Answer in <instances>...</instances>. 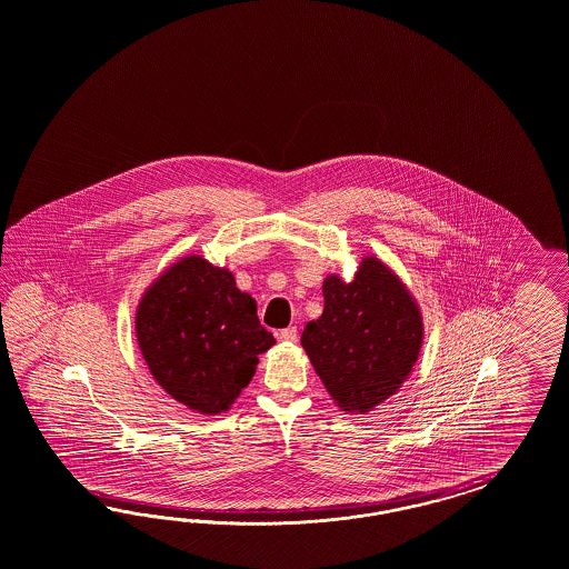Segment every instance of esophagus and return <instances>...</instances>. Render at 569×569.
Instances as JSON below:
<instances>
[{
    "label": "esophagus",
    "mask_w": 569,
    "mask_h": 569,
    "mask_svg": "<svg viewBox=\"0 0 569 569\" xmlns=\"http://www.w3.org/2000/svg\"><path fill=\"white\" fill-rule=\"evenodd\" d=\"M277 336H279L281 342H296L298 340V329L293 328V326L292 328L281 329Z\"/></svg>",
    "instance_id": "34e87169"
}]
</instances>
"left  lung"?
<instances>
[{"mask_svg": "<svg viewBox=\"0 0 569 569\" xmlns=\"http://www.w3.org/2000/svg\"><path fill=\"white\" fill-rule=\"evenodd\" d=\"M326 309L300 342L329 397L348 413H367L413 371L423 345L411 292L381 260L365 257L352 281H323Z\"/></svg>", "mask_w": 569, "mask_h": 569, "instance_id": "left-lung-1", "label": "left lung"}]
</instances>
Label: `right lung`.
Here are the masks:
<instances>
[{
    "label": "right lung",
    "mask_w": 569,
    "mask_h": 569,
    "mask_svg": "<svg viewBox=\"0 0 569 569\" xmlns=\"http://www.w3.org/2000/svg\"><path fill=\"white\" fill-rule=\"evenodd\" d=\"M139 350L156 381L202 415L227 411L276 345L257 302L202 257L174 262L143 293L136 315Z\"/></svg>",
    "instance_id": "obj_1"
}]
</instances>
